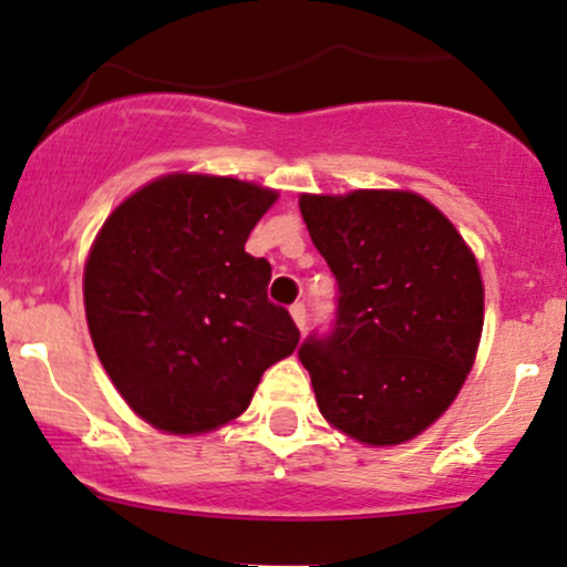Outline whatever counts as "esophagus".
<instances>
[{"instance_id": "obj_1", "label": "esophagus", "mask_w": 567, "mask_h": 567, "mask_svg": "<svg viewBox=\"0 0 567 567\" xmlns=\"http://www.w3.org/2000/svg\"><path fill=\"white\" fill-rule=\"evenodd\" d=\"M289 313H291V318H295V323H297V327H300V332H302L305 323H308V308H305L302 302H295L289 308Z\"/></svg>"}]
</instances>
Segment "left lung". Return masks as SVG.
<instances>
[{
    "label": "left lung",
    "mask_w": 567,
    "mask_h": 567,
    "mask_svg": "<svg viewBox=\"0 0 567 567\" xmlns=\"http://www.w3.org/2000/svg\"><path fill=\"white\" fill-rule=\"evenodd\" d=\"M300 212L340 289L332 332L300 346L318 410L355 442L402 444L453 404L474 367L485 318L474 254L404 189L300 195Z\"/></svg>",
    "instance_id": "8db88e82"
}]
</instances>
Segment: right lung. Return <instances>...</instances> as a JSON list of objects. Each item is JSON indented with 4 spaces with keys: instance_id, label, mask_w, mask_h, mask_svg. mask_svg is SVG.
I'll list each match as a JSON object with an SVG mask.
<instances>
[{
    "instance_id": "1",
    "label": "right lung",
    "mask_w": 567,
    "mask_h": 567,
    "mask_svg": "<svg viewBox=\"0 0 567 567\" xmlns=\"http://www.w3.org/2000/svg\"><path fill=\"white\" fill-rule=\"evenodd\" d=\"M276 189L168 174L120 203L87 254L82 295L120 396L168 434H203L251 404L300 329L267 300L270 262L246 240Z\"/></svg>"
}]
</instances>
